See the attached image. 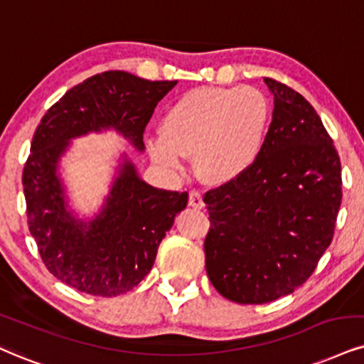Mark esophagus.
I'll return each instance as SVG.
<instances>
[{"mask_svg": "<svg viewBox=\"0 0 364 364\" xmlns=\"http://www.w3.org/2000/svg\"><path fill=\"white\" fill-rule=\"evenodd\" d=\"M189 204L196 209H203L204 208V200H203V194H200V191L192 189L189 192Z\"/></svg>", "mask_w": 364, "mask_h": 364, "instance_id": "obj_1", "label": "esophagus"}]
</instances>
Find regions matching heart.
Wrapping results in <instances>:
<instances>
[{"instance_id":"obj_1","label":"heart","mask_w":364,"mask_h":364,"mask_svg":"<svg viewBox=\"0 0 364 364\" xmlns=\"http://www.w3.org/2000/svg\"><path fill=\"white\" fill-rule=\"evenodd\" d=\"M270 105L255 87H204L183 94L165 113L161 138L148 143L161 167L181 170L196 155L197 173L210 183L243 175L262 151Z\"/></svg>"}]
</instances>
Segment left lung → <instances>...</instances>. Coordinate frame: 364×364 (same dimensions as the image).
Returning <instances> with one entry per match:
<instances>
[{
  "mask_svg": "<svg viewBox=\"0 0 364 364\" xmlns=\"http://www.w3.org/2000/svg\"><path fill=\"white\" fill-rule=\"evenodd\" d=\"M264 82L275 107L258 159L204 194L205 270L236 304H267L302 285L333 241L343 199L341 160L319 114L291 87Z\"/></svg>",
  "mask_w": 364,
  "mask_h": 364,
  "instance_id": "obj_1",
  "label": "left lung"
}]
</instances>
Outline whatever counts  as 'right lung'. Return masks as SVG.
I'll use <instances>...</instances> for the list:
<instances>
[{
	"label": "right lung",
	"mask_w": 364,
	"mask_h": 364,
	"mask_svg": "<svg viewBox=\"0 0 364 364\" xmlns=\"http://www.w3.org/2000/svg\"><path fill=\"white\" fill-rule=\"evenodd\" d=\"M175 84L107 70L67 91L40 119L21 177L26 221L43 264L65 285L97 297L134 289L150 273L160 241L187 205V192L148 186L127 161L105 209L86 226L67 213L55 175L67 141L87 132L114 128L143 150L148 121Z\"/></svg>",
	"instance_id": "1"
}]
</instances>
